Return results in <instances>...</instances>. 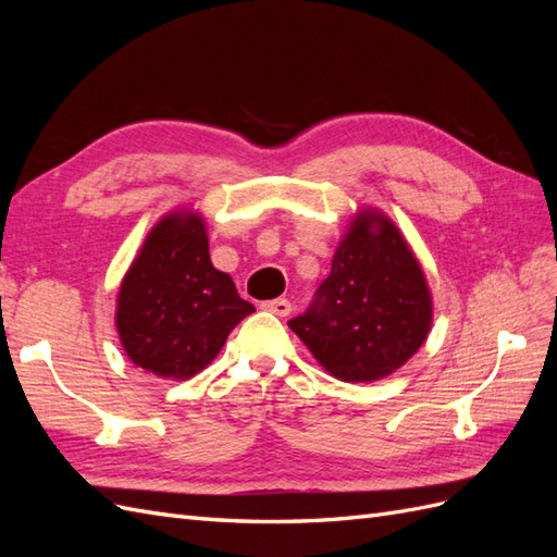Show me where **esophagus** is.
I'll return each instance as SVG.
<instances>
[{"label":"esophagus","mask_w":557,"mask_h":557,"mask_svg":"<svg viewBox=\"0 0 557 557\" xmlns=\"http://www.w3.org/2000/svg\"><path fill=\"white\" fill-rule=\"evenodd\" d=\"M264 311H272L276 315H288L293 311V305L288 299H272V301H264L262 305Z\"/></svg>","instance_id":"obj_1"}]
</instances>
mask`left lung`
Returning a JSON list of instances; mask_svg holds the SVG:
<instances>
[{"mask_svg": "<svg viewBox=\"0 0 557 557\" xmlns=\"http://www.w3.org/2000/svg\"><path fill=\"white\" fill-rule=\"evenodd\" d=\"M432 320V293L413 248L391 215L362 207L313 307L288 325L330 376L374 383L416 356Z\"/></svg>", "mask_w": 557, "mask_h": 557, "instance_id": "obj_1", "label": "left lung"}]
</instances>
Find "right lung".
Returning a JSON list of instances; mask_svg holds the SVG:
<instances>
[{
	"label": "right lung",
	"instance_id": "add662e5",
	"mask_svg": "<svg viewBox=\"0 0 557 557\" xmlns=\"http://www.w3.org/2000/svg\"><path fill=\"white\" fill-rule=\"evenodd\" d=\"M256 311L209 256L207 221L181 207L150 227L115 297L117 339L132 364L164 381L207 369Z\"/></svg>",
	"mask_w": 557,
	"mask_h": 557
}]
</instances>
